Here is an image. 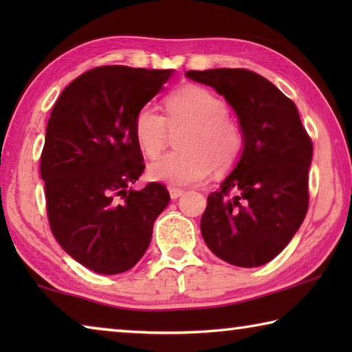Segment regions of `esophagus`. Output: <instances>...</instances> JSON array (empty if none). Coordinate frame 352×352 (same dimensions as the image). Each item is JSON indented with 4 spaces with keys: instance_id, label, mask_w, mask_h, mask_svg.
<instances>
[{
    "instance_id": "esophagus-1",
    "label": "esophagus",
    "mask_w": 352,
    "mask_h": 352,
    "mask_svg": "<svg viewBox=\"0 0 352 352\" xmlns=\"http://www.w3.org/2000/svg\"><path fill=\"white\" fill-rule=\"evenodd\" d=\"M169 194H170L172 200H177L178 197H182V195L184 194V190L180 188H169Z\"/></svg>"
}]
</instances>
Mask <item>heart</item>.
<instances>
[{"mask_svg": "<svg viewBox=\"0 0 352 352\" xmlns=\"http://www.w3.org/2000/svg\"><path fill=\"white\" fill-rule=\"evenodd\" d=\"M225 100L201 85H184L166 98V116L151 105L135 115L133 135L140 151L155 158L168 144L170 132H184L169 152L148 164V177L172 186L197 184L214 172L233 169L245 147L242 124L228 115Z\"/></svg>", "mask_w": 352, "mask_h": 352, "instance_id": "b5f03b06", "label": "heart"}]
</instances>
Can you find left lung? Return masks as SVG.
<instances>
[{
    "mask_svg": "<svg viewBox=\"0 0 352 352\" xmlns=\"http://www.w3.org/2000/svg\"><path fill=\"white\" fill-rule=\"evenodd\" d=\"M186 76L222 94L245 133L239 163L208 195L201 236L228 264L264 265L283 252L306 217L311 136L294 100L253 71L217 68Z\"/></svg>",
    "mask_w": 352,
    "mask_h": 352,
    "instance_id": "obj_1",
    "label": "left lung"
}]
</instances>
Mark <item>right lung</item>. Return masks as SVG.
<instances>
[{"instance_id":"add662e5","label":"right lung","mask_w":352,"mask_h":352,"mask_svg":"<svg viewBox=\"0 0 352 352\" xmlns=\"http://www.w3.org/2000/svg\"><path fill=\"white\" fill-rule=\"evenodd\" d=\"M170 74L98 67L71 82L52 107L40 157L47 220L65 252L96 273L132 269L170 200L162 183L130 188L146 168L135 115Z\"/></svg>"}]
</instances>
